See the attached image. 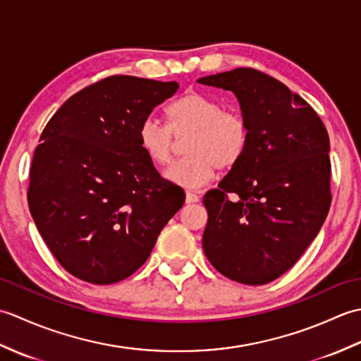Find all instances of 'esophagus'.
Here are the masks:
<instances>
[{"label":"esophagus","mask_w":361,"mask_h":361,"mask_svg":"<svg viewBox=\"0 0 361 361\" xmlns=\"http://www.w3.org/2000/svg\"><path fill=\"white\" fill-rule=\"evenodd\" d=\"M200 200V197H198L194 190H186V202L188 203H197Z\"/></svg>","instance_id":"esophagus-1"}]
</instances>
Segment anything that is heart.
<instances>
[{"label":"heart","mask_w":361,"mask_h":361,"mask_svg":"<svg viewBox=\"0 0 361 361\" xmlns=\"http://www.w3.org/2000/svg\"><path fill=\"white\" fill-rule=\"evenodd\" d=\"M167 126L145 119L137 128V142L155 166L171 163L176 141L185 140L188 155L169 167L166 176L189 189L209 183L220 169L240 163L250 144V126L243 113L198 91L176 97L164 110Z\"/></svg>","instance_id":"obj_1"}]
</instances>
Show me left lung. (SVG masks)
Wrapping results in <instances>:
<instances>
[{
    "instance_id": "8db88e82",
    "label": "left lung",
    "mask_w": 361,
    "mask_h": 361,
    "mask_svg": "<svg viewBox=\"0 0 361 361\" xmlns=\"http://www.w3.org/2000/svg\"><path fill=\"white\" fill-rule=\"evenodd\" d=\"M198 82L233 91L250 126L240 163L203 197L204 255L226 278L264 286L298 262L327 217V130L301 96L252 68Z\"/></svg>"
}]
</instances>
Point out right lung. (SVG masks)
I'll return each instance as SVG.
<instances>
[{
  "instance_id": "obj_1",
  "label": "right lung",
  "mask_w": 361,
  "mask_h": 361,
  "mask_svg": "<svg viewBox=\"0 0 361 361\" xmlns=\"http://www.w3.org/2000/svg\"><path fill=\"white\" fill-rule=\"evenodd\" d=\"M176 90V82L110 75L73 94L43 128L29 211L75 278L96 286L128 278L185 203L137 142V128Z\"/></svg>"
}]
</instances>
